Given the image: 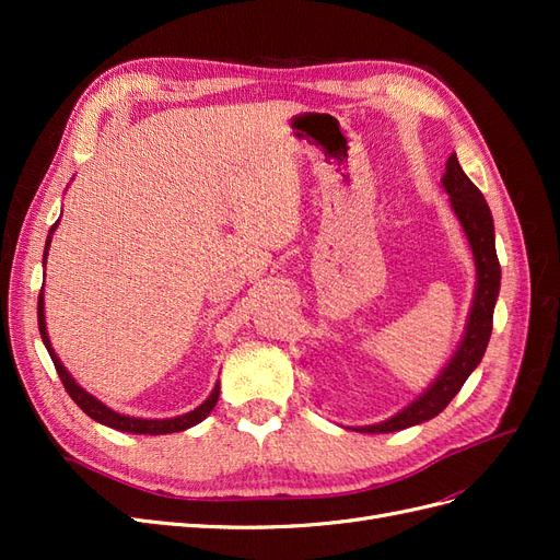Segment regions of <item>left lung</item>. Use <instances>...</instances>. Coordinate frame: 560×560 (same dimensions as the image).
Wrapping results in <instances>:
<instances>
[{"label": "left lung", "instance_id": "obj_1", "mask_svg": "<svg viewBox=\"0 0 560 560\" xmlns=\"http://www.w3.org/2000/svg\"><path fill=\"white\" fill-rule=\"evenodd\" d=\"M442 182L451 196V206L467 233V241L474 252V261H477V292H474L465 338L460 348L455 350L448 366L442 371V376L428 387V393H422L411 406H406L397 416L378 422V425L358 428L354 432H397L439 416L451 404V399L460 393V387L465 385L471 371L477 369L488 348V338L490 331H493V308L500 292V261L495 254L493 214H490L483 194L465 175L455 154L446 161V175Z\"/></svg>", "mask_w": 560, "mask_h": 560}]
</instances>
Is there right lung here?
<instances>
[{"label":"right lung","mask_w":560,"mask_h":560,"mask_svg":"<svg viewBox=\"0 0 560 560\" xmlns=\"http://www.w3.org/2000/svg\"><path fill=\"white\" fill-rule=\"evenodd\" d=\"M56 226H58V222H56L54 226H50V233L56 231ZM48 245H50V235H48V241H46V249H48ZM46 254H48V252H46ZM46 254H44V261H46ZM37 319H39L42 341H44V346H46V350H48V354H50V360H54V366H56L58 376H60V381H62V385H65V389H67V395H70V397L74 399V404L79 406V409H81L83 413L91 416V418L97 420V422H103V425L114 428V430H118V432H132V434H171V432H182V430H186V428L198 425V422L206 420V416L214 409V404H217V399H219V383L214 385L212 395H210L206 401H202V404L198 406V409H194V411H189V413H184V416H179V418L144 420V418H130V416H124V413H116V411L107 409V406H105L103 401H97L93 395L86 393V389L79 387V385L74 383V378H72L70 374H67V369L60 364V360H58V354L54 352V348H50V341H48V336H46V322H44V294H39Z\"/></svg>","instance_id":"obj_1"}]
</instances>
